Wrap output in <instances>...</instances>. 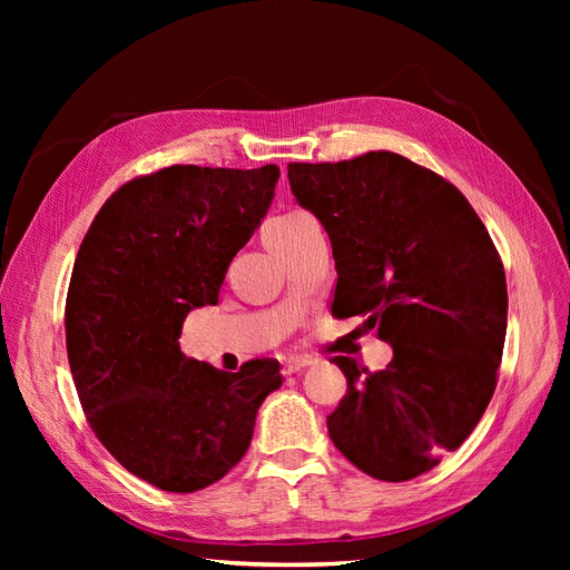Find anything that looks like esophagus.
<instances>
[{
  "instance_id": "obj_1",
  "label": "esophagus",
  "mask_w": 570,
  "mask_h": 570,
  "mask_svg": "<svg viewBox=\"0 0 570 570\" xmlns=\"http://www.w3.org/2000/svg\"><path fill=\"white\" fill-rule=\"evenodd\" d=\"M308 366H314V358L312 356H292V358H287L285 364H283V373L292 375V373H299V371H304Z\"/></svg>"
}]
</instances>
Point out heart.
<instances>
[{"instance_id": "obj_1", "label": "heart", "mask_w": 570, "mask_h": 570, "mask_svg": "<svg viewBox=\"0 0 570 570\" xmlns=\"http://www.w3.org/2000/svg\"><path fill=\"white\" fill-rule=\"evenodd\" d=\"M299 216H302V214H285V216H278V218L268 220V226L264 228V239H266V243H271V239H273L275 235L285 233Z\"/></svg>"}]
</instances>
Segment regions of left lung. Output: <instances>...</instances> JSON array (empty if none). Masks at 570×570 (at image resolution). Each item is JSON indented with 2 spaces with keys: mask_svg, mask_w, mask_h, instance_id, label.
<instances>
[{
  "mask_svg": "<svg viewBox=\"0 0 570 570\" xmlns=\"http://www.w3.org/2000/svg\"><path fill=\"white\" fill-rule=\"evenodd\" d=\"M287 178L331 237L333 316H364L392 347L377 373L333 358L347 394L327 433L371 478H416L459 450L492 400L509 306L502 258L452 183L394 151L289 164Z\"/></svg>",
  "mask_w": 570,
  "mask_h": 570,
  "instance_id": "1",
  "label": "left lung"
}]
</instances>
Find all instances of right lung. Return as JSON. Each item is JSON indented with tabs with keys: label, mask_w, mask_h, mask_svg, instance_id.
I'll return each instance as SVG.
<instances>
[{
	"label": "right lung",
	"mask_w": 570,
	"mask_h": 570,
	"mask_svg": "<svg viewBox=\"0 0 570 570\" xmlns=\"http://www.w3.org/2000/svg\"><path fill=\"white\" fill-rule=\"evenodd\" d=\"M281 168L168 166L114 193L85 235L66 297V350L85 416L132 475L164 492L214 485L245 456L281 364L237 373L180 352L193 308L218 304L262 226Z\"/></svg>",
	"instance_id": "add662e5"
}]
</instances>
